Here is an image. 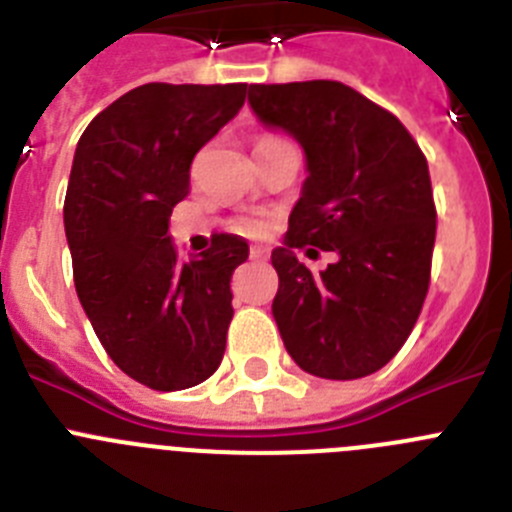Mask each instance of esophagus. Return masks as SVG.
Returning a JSON list of instances; mask_svg holds the SVG:
<instances>
[{
	"label": "esophagus",
	"instance_id": "esophagus-1",
	"mask_svg": "<svg viewBox=\"0 0 512 512\" xmlns=\"http://www.w3.org/2000/svg\"><path fill=\"white\" fill-rule=\"evenodd\" d=\"M251 259H253V261H261V259H266V248H261V246H253V248H251Z\"/></svg>",
	"mask_w": 512,
	"mask_h": 512
}]
</instances>
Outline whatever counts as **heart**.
I'll list each match as a JSON object with an SVG mask.
<instances>
[{"instance_id": "b5f03b06", "label": "heart", "mask_w": 512, "mask_h": 512, "mask_svg": "<svg viewBox=\"0 0 512 512\" xmlns=\"http://www.w3.org/2000/svg\"><path fill=\"white\" fill-rule=\"evenodd\" d=\"M282 138H277V135H264V138H259V143H256V148H266L271 146V143H279ZM235 230L243 235H261L264 233V223H261L259 217H238L235 220Z\"/></svg>"}]
</instances>
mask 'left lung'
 Returning <instances> with one entry per match:
<instances>
[{
    "mask_svg": "<svg viewBox=\"0 0 512 512\" xmlns=\"http://www.w3.org/2000/svg\"><path fill=\"white\" fill-rule=\"evenodd\" d=\"M248 102L300 140L310 171L287 246L271 253L284 346L315 377L374 374L408 341L431 284L428 161L392 112L341 81L251 84ZM307 245L336 250L339 261L315 278L294 256Z\"/></svg>",
    "mask_w": 512,
    "mask_h": 512,
    "instance_id": "1",
    "label": "left lung"
}]
</instances>
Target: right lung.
<instances>
[{"label":"right lung","mask_w":512,"mask_h":512,"mask_svg":"<svg viewBox=\"0 0 512 512\" xmlns=\"http://www.w3.org/2000/svg\"><path fill=\"white\" fill-rule=\"evenodd\" d=\"M243 102L246 84L153 81L104 107L76 146L63 202L76 295L107 356L151 390H187L223 361L248 243L215 233L182 264L169 217L197 151Z\"/></svg>","instance_id":"right-lung-1"}]
</instances>
